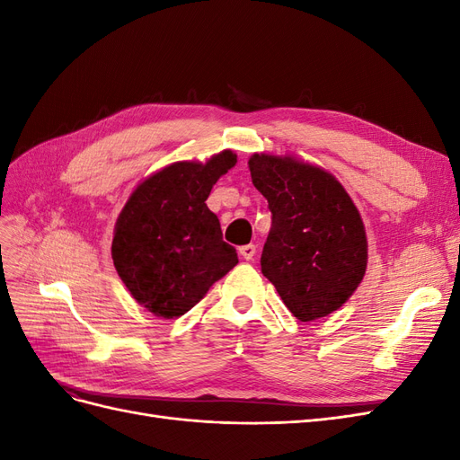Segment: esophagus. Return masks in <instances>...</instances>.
Here are the masks:
<instances>
[{
	"mask_svg": "<svg viewBox=\"0 0 460 460\" xmlns=\"http://www.w3.org/2000/svg\"><path fill=\"white\" fill-rule=\"evenodd\" d=\"M257 253V247L253 243H247V245H242L240 247V255L245 259V261H252Z\"/></svg>",
	"mask_w": 460,
	"mask_h": 460,
	"instance_id": "1",
	"label": "esophagus"
}]
</instances>
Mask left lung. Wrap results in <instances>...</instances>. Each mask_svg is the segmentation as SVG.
<instances>
[{"label":"left lung","instance_id":"1","mask_svg":"<svg viewBox=\"0 0 460 460\" xmlns=\"http://www.w3.org/2000/svg\"><path fill=\"white\" fill-rule=\"evenodd\" d=\"M249 171L272 215L262 274L301 323L338 311L367 270V234L351 198L332 174L291 157L255 153Z\"/></svg>","mask_w":460,"mask_h":460}]
</instances>
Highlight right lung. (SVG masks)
I'll return each mask as SVG.
<instances>
[{
    "label": "right lung",
    "mask_w": 460,
    "mask_h": 460,
    "mask_svg": "<svg viewBox=\"0 0 460 460\" xmlns=\"http://www.w3.org/2000/svg\"><path fill=\"white\" fill-rule=\"evenodd\" d=\"M235 161L226 149L205 164L174 163L149 176L124 205L111 253L124 286L153 314L182 316L238 264L205 203Z\"/></svg>",
    "instance_id": "right-lung-1"
}]
</instances>
